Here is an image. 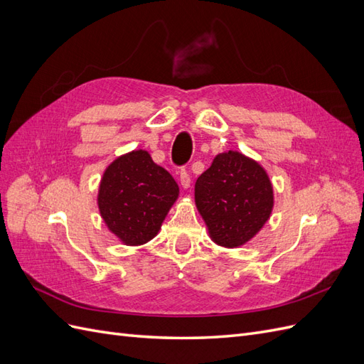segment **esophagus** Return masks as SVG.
<instances>
[{
  "instance_id": "34e87169",
  "label": "esophagus",
  "mask_w": 364,
  "mask_h": 364,
  "mask_svg": "<svg viewBox=\"0 0 364 364\" xmlns=\"http://www.w3.org/2000/svg\"><path fill=\"white\" fill-rule=\"evenodd\" d=\"M179 182H181V186H182L183 190H188L190 185H191L190 173L186 171V170H181V179H179Z\"/></svg>"
}]
</instances>
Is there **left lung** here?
<instances>
[{
  "label": "left lung",
  "mask_w": 364,
  "mask_h": 364,
  "mask_svg": "<svg viewBox=\"0 0 364 364\" xmlns=\"http://www.w3.org/2000/svg\"><path fill=\"white\" fill-rule=\"evenodd\" d=\"M194 200L215 245L234 249L255 237L272 215L273 185L262 165L243 153H218L194 185Z\"/></svg>",
  "instance_id": "8db88e82"
}]
</instances>
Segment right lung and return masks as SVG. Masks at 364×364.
<instances>
[{
  "label": "right lung",
  "mask_w": 364,
  "mask_h": 364,
  "mask_svg": "<svg viewBox=\"0 0 364 364\" xmlns=\"http://www.w3.org/2000/svg\"><path fill=\"white\" fill-rule=\"evenodd\" d=\"M178 197L179 186L171 174L139 149L107 165L97 205L105 225L121 243L141 246L158 235Z\"/></svg>",
  "instance_id": "right-lung-1"
}]
</instances>
